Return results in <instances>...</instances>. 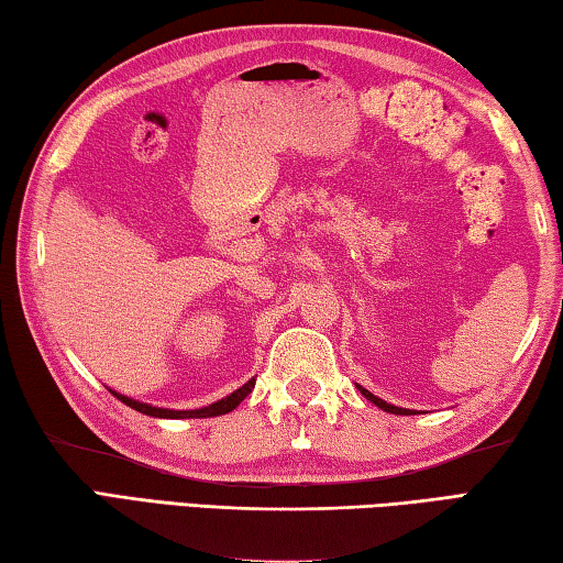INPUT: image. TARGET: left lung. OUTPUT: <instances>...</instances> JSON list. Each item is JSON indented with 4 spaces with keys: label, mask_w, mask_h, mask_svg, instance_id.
Segmentation results:
<instances>
[{
    "label": "left lung",
    "mask_w": 563,
    "mask_h": 563,
    "mask_svg": "<svg viewBox=\"0 0 563 563\" xmlns=\"http://www.w3.org/2000/svg\"><path fill=\"white\" fill-rule=\"evenodd\" d=\"M358 390H361V393H363V396H366V398H368L371 402H376V406H378L380 410H386V412H396V416H406V412H408L406 408H396V406H388V402H386V400H380V398H376V396H373V393H368L366 388H361V386H358Z\"/></svg>",
    "instance_id": "left-lung-1"
}]
</instances>
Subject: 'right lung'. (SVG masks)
<instances>
[{
  "label": "right lung",
  "instance_id": "1",
  "mask_svg": "<svg viewBox=\"0 0 563 563\" xmlns=\"http://www.w3.org/2000/svg\"><path fill=\"white\" fill-rule=\"evenodd\" d=\"M252 388H254V378H252L250 383H244V386H242L240 390H234L232 396L217 400V402H212V406L200 408V410H165V408L145 406V402H137V400H133V398L118 396V393H113V396H115L118 400H121V402H125L128 408H133V410H137V412H145V416H151V418H212V416H224V412L234 410L246 396H250Z\"/></svg>",
  "mask_w": 563,
  "mask_h": 563
}]
</instances>
